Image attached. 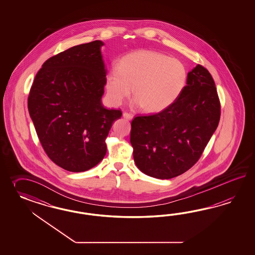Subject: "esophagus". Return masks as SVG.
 Returning a JSON list of instances; mask_svg holds the SVG:
<instances>
[{"instance_id":"obj_1","label":"esophagus","mask_w":255,"mask_h":255,"mask_svg":"<svg viewBox=\"0 0 255 255\" xmlns=\"http://www.w3.org/2000/svg\"><path fill=\"white\" fill-rule=\"evenodd\" d=\"M124 118H125V119H127V120H131L132 118H133V116H132V114H131V113H128V112H124Z\"/></svg>"}]
</instances>
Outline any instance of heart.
Returning <instances> with one entry per match:
<instances>
[{
	"instance_id": "obj_1",
	"label": "heart",
	"mask_w": 255,
	"mask_h": 255,
	"mask_svg": "<svg viewBox=\"0 0 255 255\" xmlns=\"http://www.w3.org/2000/svg\"><path fill=\"white\" fill-rule=\"evenodd\" d=\"M188 81L185 64L176 58L150 50L124 56L117 69L109 70L105 85L109 101L120 106L132 95L147 113L165 110L178 100Z\"/></svg>"
}]
</instances>
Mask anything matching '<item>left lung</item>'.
Masks as SVG:
<instances>
[{
    "mask_svg": "<svg viewBox=\"0 0 255 255\" xmlns=\"http://www.w3.org/2000/svg\"><path fill=\"white\" fill-rule=\"evenodd\" d=\"M221 103L213 78L197 64L185 89L165 110L131 121L136 166L147 176L168 179L185 173L200 159L218 127Z\"/></svg>",
    "mask_w": 255,
    "mask_h": 255,
    "instance_id": "8db88e82",
    "label": "left lung"
}]
</instances>
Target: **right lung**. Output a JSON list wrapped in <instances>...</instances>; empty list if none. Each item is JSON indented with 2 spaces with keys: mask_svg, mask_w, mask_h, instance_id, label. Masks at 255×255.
I'll use <instances>...</instances> for the list:
<instances>
[{
  "mask_svg": "<svg viewBox=\"0 0 255 255\" xmlns=\"http://www.w3.org/2000/svg\"><path fill=\"white\" fill-rule=\"evenodd\" d=\"M99 40L50 57L34 77L28 109L48 158L70 172L93 168L107 153L106 139L122 110L101 104L106 69Z\"/></svg>",
  "mask_w": 255,
  "mask_h": 255,
  "instance_id": "right-lung-1",
  "label": "right lung"
}]
</instances>
